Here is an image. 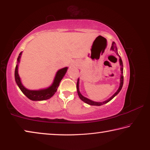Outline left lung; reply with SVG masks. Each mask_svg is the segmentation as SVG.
Here are the masks:
<instances>
[{"label": "left lung", "mask_w": 150, "mask_h": 150, "mask_svg": "<svg viewBox=\"0 0 150 150\" xmlns=\"http://www.w3.org/2000/svg\"><path fill=\"white\" fill-rule=\"evenodd\" d=\"M111 50L114 51V52H116V53L117 54V55H118V53H117V46L116 43L114 42H112V45L111 46ZM119 56V55H118ZM119 61H120V71H121V75H120V86L119 88L117 89V91L115 92V94L114 95H112L111 97L108 99L105 100L104 102H94V101H92V100L88 99V98L84 97V96H82L81 94V93L80 92V90H79V78L78 79V82H77V85H76V88H77V92H78V96L80 98L81 100H82L83 102L86 103V104H89V105H98V106H99V105H104L105 104H106L108 102H110V100H112L113 98H114L118 94V93L120 92V90H122V86H123V84H124V74H123V62H122V60L121 58H120V56H119Z\"/></svg>", "instance_id": "1"}]
</instances>
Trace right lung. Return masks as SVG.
I'll return each mask as SVG.
<instances>
[{
	"label": "right lung",
	"mask_w": 150,
	"mask_h": 150,
	"mask_svg": "<svg viewBox=\"0 0 150 150\" xmlns=\"http://www.w3.org/2000/svg\"><path fill=\"white\" fill-rule=\"evenodd\" d=\"M22 55V52L19 54V56L17 58V64L15 68V71H14V78H15V81L16 84L18 85L20 89L22 92L26 96L33 101H42V100H46L50 99L51 97H52L54 94H55L57 91L58 87L60 84V81L62 80L63 77L64 76L66 72H67L68 67L63 68L62 69H60L57 71L54 77V79L52 82V85L50 86L44 88V89H40L38 90H33L27 89L22 84L21 78L18 74V64L20 62V59H21Z\"/></svg>",
	"instance_id": "right-lung-1"
}]
</instances>
